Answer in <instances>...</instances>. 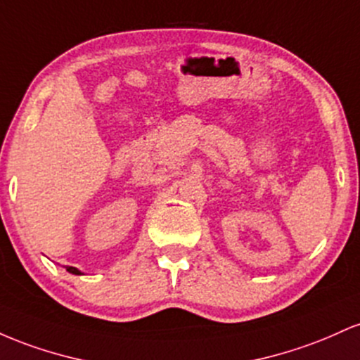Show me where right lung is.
<instances>
[{"mask_svg": "<svg viewBox=\"0 0 360 360\" xmlns=\"http://www.w3.org/2000/svg\"><path fill=\"white\" fill-rule=\"evenodd\" d=\"M66 270H68V272L75 274V276H82V272H79V270L75 269V267H66Z\"/></svg>", "mask_w": 360, "mask_h": 360, "instance_id": "add662e5", "label": "right lung"}]
</instances>
